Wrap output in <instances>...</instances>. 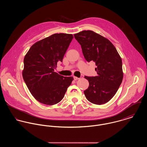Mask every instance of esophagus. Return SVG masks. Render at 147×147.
<instances>
[{
	"instance_id": "obj_1",
	"label": "esophagus",
	"mask_w": 147,
	"mask_h": 147,
	"mask_svg": "<svg viewBox=\"0 0 147 147\" xmlns=\"http://www.w3.org/2000/svg\"><path fill=\"white\" fill-rule=\"evenodd\" d=\"M74 79L75 80H76L79 79V78H78V77H76V76H74Z\"/></svg>"
}]
</instances>
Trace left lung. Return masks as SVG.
<instances>
[{"instance_id":"1","label":"left lung","mask_w":147,"mask_h":147,"mask_svg":"<svg viewBox=\"0 0 147 147\" xmlns=\"http://www.w3.org/2000/svg\"><path fill=\"white\" fill-rule=\"evenodd\" d=\"M74 37L81 45L86 61L97 65V76H84L89 83L84 91L85 97L94 104H104L114 97L122 83V59L111 42L93 31L83 30Z\"/></svg>"}]
</instances>
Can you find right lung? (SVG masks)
<instances>
[{"instance_id":"right-lung-1","label":"right lung","mask_w":147,"mask_h":147,"mask_svg":"<svg viewBox=\"0 0 147 147\" xmlns=\"http://www.w3.org/2000/svg\"><path fill=\"white\" fill-rule=\"evenodd\" d=\"M73 38L71 34H54L33 45L25 56L24 80L35 99L43 104L59 102L74 79L54 72Z\"/></svg>"}]
</instances>
